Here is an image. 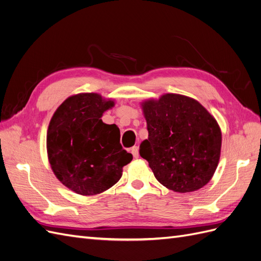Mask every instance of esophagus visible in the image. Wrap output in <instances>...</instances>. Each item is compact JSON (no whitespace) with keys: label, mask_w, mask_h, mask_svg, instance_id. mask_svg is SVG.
<instances>
[{"label":"esophagus","mask_w":261,"mask_h":261,"mask_svg":"<svg viewBox=\"0 0 261 261\" xmlns=\"http://www.w3.org/2000/svg\"><path fill=\"white\" fill-rule=\"evenodd\" d=\"M130 152L133 153V155H134V158H137L139 156V152H138V147L137 146H134L132 149H130Z\"/></svg>","instance_id":"1"}]
</instances>
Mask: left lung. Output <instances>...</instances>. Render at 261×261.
<instances>
[{
    "label": "left lung",
    "instance_id": "obj_1",
    "mask_svg": "<svg viewBox=\"0 0 261 261\" xmlns=\"http://www.w3.org/2000/svg\"><path fill=\"white\" fill-rule=\"evenodd\" d=\"M148 139L139 153L155 178L176 193L198 191L217 170L222 134L216 118L198 101L165 93L141 102Z\"/></svg>",
    "mask_w": 261,
    "mask_h": 261
}]
</instances>
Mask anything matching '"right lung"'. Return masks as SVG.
<instances>
[{"label": "right lung", "mask_w": 261, "mask_h": 261, "mask_svg": "<svg viewBox=\"0 0 261 261\" xmlns=\"http://www.w3.org/2000/svg\"><path fill=\"white\" fill-rule=\"evenodd\" d=\"M112 99L99 93L68 97L54 112L46 132V151L54 175L83 196L106 192L120 180L133 155L120 144V129L102 122Z\"/></svg>", "instance_id": "add662e5"}]
</instances>
